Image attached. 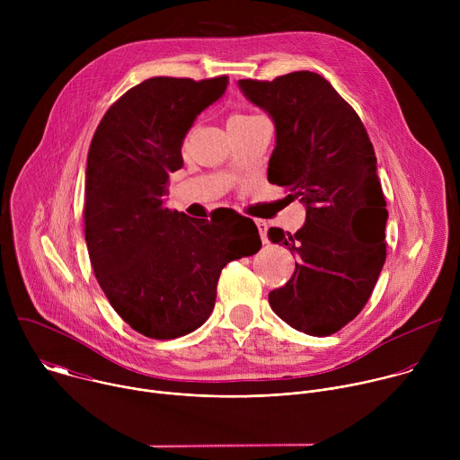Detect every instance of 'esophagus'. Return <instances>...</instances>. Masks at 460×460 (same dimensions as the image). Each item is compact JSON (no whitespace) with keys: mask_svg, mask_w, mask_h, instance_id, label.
Returning <instances> with one entry per match:
<instances>
[{"mask_svg":"<svg viewBox=\"0 0 460 460\" xmlns=\"http://www.w3.org/2000/svg\"><path fill=\"white\" fill-rule=\"evenodd\" d=\"M256 227H258V233H260V238L264 243H268V224L264 220H254Z\"/></svg>","mask_w":460,"mask_h":460,"instance_id":"obj_1","label":"esophagus"}]
</instances>
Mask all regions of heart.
I'll list each match as a JSON object with an SVG mask.
<instances>
[{
    "label": "heart",
    "instance_id": "b5f03b06",
    "mask_svg": "<svg viewBox=\"0 0 460 460\" xmlns=\"http://www.w3.org/2000/svg\"><path fill=\"white\" fill-rule=\"evenodd\" d=\"M238 118H245V116H242V114H236V116H233L231 119H238ZM231 119H229V121H231Z\"/></svg>",
    "mask_w": 460,
    "mask_h": 460
}]
</instances>
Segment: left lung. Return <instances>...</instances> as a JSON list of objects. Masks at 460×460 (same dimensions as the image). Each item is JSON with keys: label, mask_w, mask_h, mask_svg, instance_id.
<instances>
[{"label": "left lung", "mask_w": 460, "mask_h": 460, "mask_svg": "<svg viewBox=\"0 0 460 460\" xmlns=\"http://www.w3.org/2000/svg\"><path fill=\"white\" fill-rule=\"evenodd\" d=\"M238 85L277 127L268 180L305 204V224L295 234L279 227L268 233L298 256L293 277L270 293V304L296 332L333 335L362 311L385 261L387 211L367 130L316 73Z\"/></svg>", "instance_id": "1"}]
</instances>
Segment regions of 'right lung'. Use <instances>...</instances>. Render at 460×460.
I'll return each mask as SVG.
<instances>
[{"mask_svg":"<svg viewBox=\"0 0 460 460\" xmlns=\"http://www.w3.org/2000/svg\"><path fill=\"white\" fill-rule=\"evenodd\" d=\"M229 78H149L102 118L85 172V242L94 277L135 332L169 341L200 327L227 261L254 254L260 234L238 213L199 220L164 206L181 144Z\"/></svg>","mask_w":460,"mask_h":460,"instance_id":"add662e5","label":"right lung"}]
</instances>
